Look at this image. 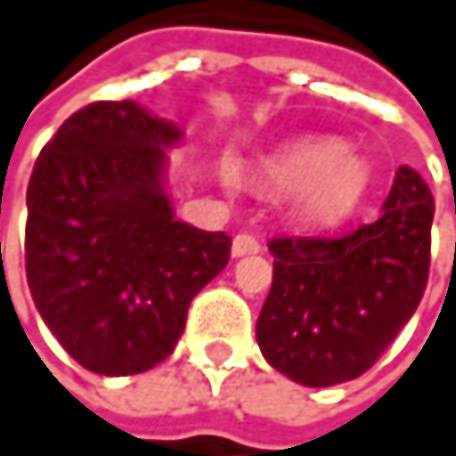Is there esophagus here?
<instances>
[{
	"label": "esophagus",
	"mask_w": 456,
	"mask_h": 456,
	"mask_svg": "<svg viewBox=\"0 0 456 456\" xmlns=\"http://www.w3.org/2000/svg\"><path fill=\"white\" fill-rule=\"evenodd\" d=\"M262 243L254 235H238L232 240V256H248V254H259Z\"/></svg>",
	"instance_id": "obj_1"
}]
</instances>
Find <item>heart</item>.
I'll return each instance as SVG.
<instances>
[{"mask_svg": "<svg viewBox=\"0 0 456 456\" xmlns=\"http://www.w3.org/2000/svg\"><path fill=\"white\" fill-rule=\"evenodd\" d=\"M265 181L275 189H295V210L311 224H335L360 205L370 173L340 142L311 140L289 148L267 161ZM226 186H235V175H224Z\"/></svg>", "mask_w": 456, "mask_h": 456, "instance_id": "obj_1", "label": "heart"}]
</instances>
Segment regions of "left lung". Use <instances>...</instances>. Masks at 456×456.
<instances>
[{"instance_id": "1", "label": "left lung", "mask_w": 456, "mask_h": 456, "mask_svg": "<svg viewBox=\"0 0 456 456\" xmlns=\"http://www.w3.org/2000/svg\"><path fill=\"white\" fill-rule=\"evenodd\" d=\"M433 213L428 183L400 167L376 221L270 240L273 286L256 319L265 360L303 387L370 370L425 295Z\"/></svg>"}]
</instances>
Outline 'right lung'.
<instances>
[{
  "instance_id": "right-lung-1",
  "label": "right lung",
  "mask_w": 456,
  "mask_h": 456,
  "mask_svg": "<svg viewBox=\"0 0 456 456\" xmlns=\"http://www.w3.org/2000/svg\"><path fill=\"white\" fill-rule=\"evenodd\" d=\"M181 129L140 105L91 102L40 151L26 189V281L77 365L145 373L173 354L232 240L175 218L165 148Z\"/></svg>"
}]
</instances>
